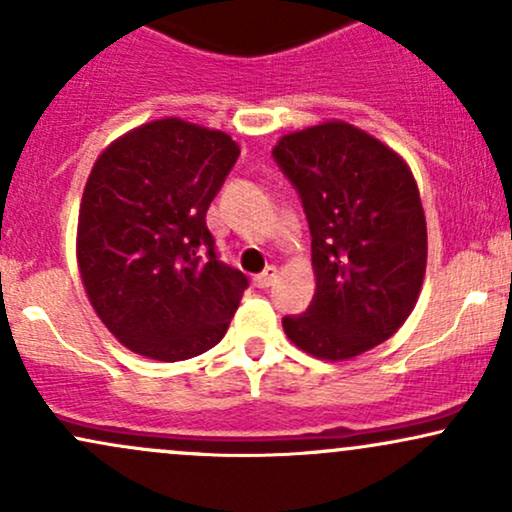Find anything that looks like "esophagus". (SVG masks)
Masks as SVG:
<instances>
[{"label":"esophagus","instance_id":"34e87169","mask_svg":"<svg viewBox=\"0 0 512 512\" xmlns=\"http://www.w3.org/2000/svg\"><path fill=\"white\" fill-rule=\"evenodd\" d=\"M276 276H279V272H276V267L269 264V267H264L262 274L255 276V286H257V289H269V286H272L276 281Z\"/></svg>","mask_w":512,"mask_h":512}]
</instances>
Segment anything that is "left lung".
<instances>
[{
    "label": "left lung",
    "mask_w": 512,
    "mask_h": 512,
    "mask_svg": "<svg viewBox=\"0 0 512 512\" xmlns=\"http://www.w3.org/2000/svg\"><path fill=\"white\" fill-rule=\"evenodd\" d=\"M272 154L301 195L313 236L315 296L284 332L305 354L346 361L387 342L419 301L426 214L414 173L366 129L325 120Z\"/></svg>",
    "instance_id": "left-lung-1"
}]
</instances>
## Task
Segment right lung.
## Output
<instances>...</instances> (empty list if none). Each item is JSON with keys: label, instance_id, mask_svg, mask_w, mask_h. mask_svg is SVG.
Here are the masks:
<instances>
[{"label": "right lung", "instance_id": "add662e5", "mask_svg": "<svg viewBox=\"0 0 512 512\" xmlns=\"http://www.w3.org/2000/svg\"><path fill=\"white\" fill-rule=\"evenodd\" d=\"M238 156L221 129L163 117L129 129L93 163L76 264L96 315L134 354L185 361L231 325L248 279L216 260L207 209Z\"/></svg>", "mask_w": 512, "mask_h": 512}]
</instances>
